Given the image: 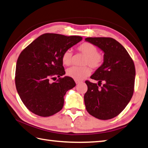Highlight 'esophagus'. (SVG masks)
Here are the masks:
<instances>
[{
  "label": "esophagus",
  "instance_id": "esophagus-1",
  "mask_svg": "<svg viewBox=\"0 0 148 148\" xmlns=\"http://www.w3.org/2000/svg\"><path fill=\"white\" fill-rule=\"evenodd\" d=\"M75 82H76V84H79V83H82L81 81H79V80H75Z\"/></svg>",
  "mask_w": 148,
  "mask_h": 148
}]
</instances>
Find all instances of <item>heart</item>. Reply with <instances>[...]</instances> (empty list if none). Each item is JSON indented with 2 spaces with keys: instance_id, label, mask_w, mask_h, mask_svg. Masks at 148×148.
Wrapping results in <instances>:
<instances>
[{
  "instance_id": "1",
  "label": "heart",
  "mask_w": 148,
  "mask_h": 148,
  "mask_svg": "<svg viewBox=\"0 0 148 148\" xmlns=\"http://www.w3.org/2000/svg\"><path fill=\"white\" fill-rule=\"evenodd\" d=\"M77 50L85 56L83 65H89L92 69H98L103 63V56L98 52L95 45L90 42H83L77 47ZM72 53L67 50L63 53L61 61L64 65L69 66L72 63ZM90 70L88 66H72L66 70V75L75 80H82L90 74Z\"/></svg>"
}]
</instances>
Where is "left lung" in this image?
<instances>
[{"mask_svg":"<svg viewBox=\"0 0 148 148\" xmlns=\"http://www.w3.org/2000/svg\"><path fill=\"white\" fill-rule=\"evenodd\" d=\"M85 41L104 53L103 64L90 76L98 83L85 82L88 87L84 95L85 108L96 119H111L125 108L132 98L135 64L125 48L114 39L87 37Z\"/></svg>","mask_w":148,"mask_h":148,"instance_id":"1","label":"left lung"}]
</instances>
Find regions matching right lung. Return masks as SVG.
<instances>
[{
	"mask_svg": "<svg viewBox=\"0 0 148 148\" xmlns=\"http://www.w3.org/2000/svg\"><path fill=\"white\" fill-rule=\"evenodd\" d=\"M80 36L45 34L25 48L16 65L15 86L21 100L32 112L50 116L62 109L66 91L76 86L71 77L65 76L61 57L77 42ZM58 77L50 83V79Z\"/></svg>",
	"mask_w": 148,
	"mask_h": 148,
	"instance_id": "add662e5",
	"label": "right lung"
}]
</instances>
